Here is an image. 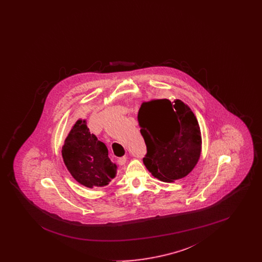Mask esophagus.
I'll return each mask as SVG.
<instances>
[{"mask_svg":"<svg viewBox=\"0 0 262 262\" xmlns=\"http://www.w3.org/2000/svg\"><path fill=\"white\" fill-rule=\"evenodd\" d=\"M126 156H123V157H121V158H119L118 159V163L120 164V165H124L125 164V161H126Z\"/></svg>","mask_w":262,"mask_h":262,"instance_id":"esophagus-1","label":"esophagus"}]
</instances>
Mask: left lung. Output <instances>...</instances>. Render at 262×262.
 <instances>
[{
  "label": "left lung",
  "instance_id": "left-lung-1",
  "mask_svg": "<svg viewBox=\"0 0 262 262\" xmlns=\"http://www.w3.org/2000/svg\"><path fill=\"white\" fill-rule=\"evenodd\" d=\"M137 121L146 145L143 163L155 178L174 182L194 168L200 159L201 134L194 114L183 101L142 103Z\"/></svg>",
  "mask_w": 262,
  "mask_h": 262
}]
</instances>
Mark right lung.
Segmentation results:
<instances>
[{
    "instance_id": "add662e5",
    "label": "right lung",
    "mask_w": 262,
    "mask_h": 262,
    "mask_svg": "<svg viewBox=\"0 0 262 262\" xmlns=\"http://www.w3.org/2000/svg\"><path fill=\"white\" fill-rule=\"evenodd\" d=\"M62 155L70 173L85 187L106 186L117 176L107 146L90 133L85 121L75 123L64 140Z\"/></svg>"
}]
</instances>
